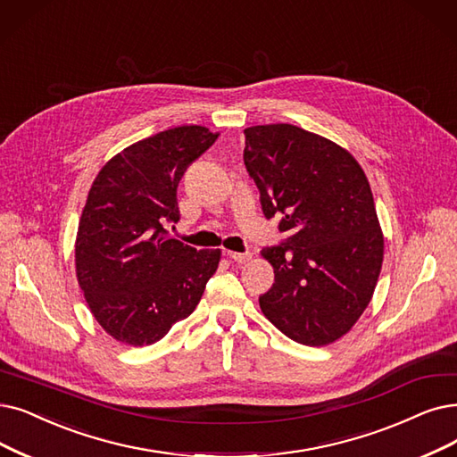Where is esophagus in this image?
Returning <instances> with one entry per match:
<instances>
[{
    "label": "esophagus",
    "instance_id": "esophagus-1",
    "mask_svg": "<svg viewBox=\"0 0 457 457\" xmlns=\"http://www.w3.org/2000/svg\"><path fill=\"white\" fill-rule=\"evenodd\" d=\"M228 257L234 261V262H238V264H244V262H247V261H251V257L253 254L249 253V251H245V253H236V251H228Z\"/></svg>",
    "mask_w": 457,
    "mask_h": 457
}]
</instances>
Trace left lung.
Returning a JSON list of instances; mask_svg holds the SVG:
<instances>
[{
    "label": "left lung",
    "instance_id": "8db88e82",
    "mask_svg": "<svg viewBox=\"0 0 457 457\" xmlns=\"http://www.w3.org/2000/svg\"><path fill=\"white\" fill-rule=\"evenodd\" d=\"M244 135L262 212L281 215L290 234L261 251L276 273L262 313L292 341L334 343L366 312L385 254L370 181L349 152L302 127L254 125Z\"/></svg>",
    "mask_w": 457,
    "mask_h": 457
}]
</instances>
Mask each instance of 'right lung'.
Returning <instances> with one entry per match:
<instances>
[{
	"label": "right lung",
	"mask_w": 457,
	"mask_h": 457,
	"mask_svg": "<svg viewBox=\"0 0 457 457\" xmlns=\"http://www.w3.org/2000/svg\"><path fill=\"white\" fill-rule=\"evenodd\" d=\"M219 135L181 125L114 155L87 193L75 264L84 298L103 330L144 346L187 319L213 276L221 251H196L172 238L179 221L176 189Z\"/></svg>",
	"instance_id": "right-lung-1"
}]
</instances>
